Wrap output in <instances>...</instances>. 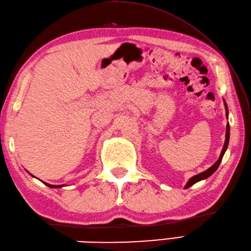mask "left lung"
<instances>
[{
	"label": "left lung",
	"mask_w": 251,
	"mask_h": 251,
	"mask_svg": "<svg viewBox=\"0 0 251 251\" xmlns=\"http://www.w3.org/2000/svg\"><path fill=\"white\" fill-rule=\"evenodd\" d=\"M225 105H226V117H227L228 111H227V105H226V101H225ZM228 140H230V125H228V123H227V125H226V141H225V145H223V149H222V151H221L219 159H218V161H217L214 165H212V166H211L210 168H208L207 170H205V172H202V173H201V174H199V175H196V176H193V177L190 178L188 182H186V184H185V186H184V189L190 188L191 185L195 184L196 182H199V181H201V180L207 179L208 177H210V176L216 172V170L218 169V167H219V165H220V163H221V161H222V157H223V155H225V153H226V151L227 146H228Z\"/></svg>",
	"instance_id": "obj_1"
}]
</instances>
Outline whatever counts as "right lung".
<instances>
[{
  "mask_svg": "<svg viewBox=\"0 0 251 251\" xmlns=\"http://www.w3.org/2000/svg\"><path fill=\"white\" fill-rule=\"evenodd\" d=\"M32 176V175H31ZM42 182H43V181H42ZM45 185H47V186H50V188H62L63 185L65 184H62V185H52V184H49V183H45V182H43Z\"/></svg>",
  "mask_w": 251,
  "mask_h": 251,
  "instance_id": "right-lung-1",
  "label": "right lung"
}]
</instances>
